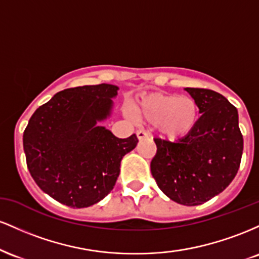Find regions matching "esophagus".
<instances>
[{
    "mask_svg": "<svg viewBox=\"0 0 259 259\" xmlns=\"http://www.w3.org/2000/svg\"><path fill=\"white\" fill-rule=\"evenodd\" d=\"M136 136H138L139 140H142L147 138V133L145 132V130H138V132H136Z\"/></svg>",
    "mask_w": 259,
    "mask_h": 259,
    "instance_id": "1",
    "label": "esophagus"
}]
</instances>
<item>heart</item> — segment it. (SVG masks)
Listing matches in <instances>:
<instances>
[{
	"mask_svg": "<svg viewBox=\"0 0 259 259\" xmlns=\"http://www.w3.org/2000/svg\"><path fill=\"white\" fill-rule=\"evenodd\" d=\"M130 111L136 120L156 125L168 140L185 138L200 119V107L195 99L163 92L141 95L132 103Z\"/></svg>",
	"mask_w": 259,
	"mask_h": 259,
	"instance_id": "1",
	"label": "heart"
}]
</instances>
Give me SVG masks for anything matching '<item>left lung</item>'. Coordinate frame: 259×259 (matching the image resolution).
Returning a JSON list of instances; mask_svg holds the SVG:
<instances>
[{"label": "left lung", "instance_id": "left-lung-1", "mask_svg": "<svg viewBox=\"0 0 259 259\" xmlns=\"http://www.w3.org/2000/svg\"><path fill=\"white\" fill-rule=\"evenodd\" d=\"M202 113L197 125L177 142L154 139L151 173L170 200L198 206L219 195L239 170L243 150L236 107L208 89L186 88Z\"/></svg>", "mask_w": 259, "mask_h": 259}]
</instances>
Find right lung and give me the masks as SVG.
Segmentation results:
<instances>
[{"label":"right lung","instance_id":"obj_1","mask_svg":"<svg viewBox=\"0 0 259 259\" xmlns=\"http://www.w3.org/2000/svg\"><path fill=\"white\" fill-rule=\"evenodd\" d=\"M118 86L85 85L59 91L40 106L23 135L26 165L41 190L68 207L84 208L112 191L135 134L119 139L99 126L111 115Z\"/></svg>","mask_w":259,"mask_h":259}]
</instances>
